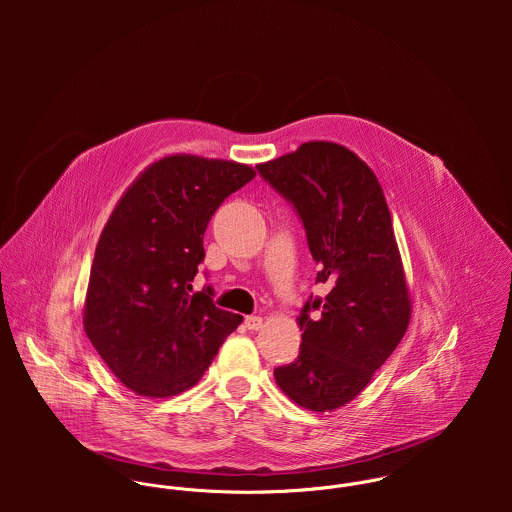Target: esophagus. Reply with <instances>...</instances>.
Returning a JSON list of instances; mask_svg holds the SVG:
<instances>
[{"label":"esophagus","mask_w":512,"mask_h":512,"mask_svg":"<svg viewBox=\"0 0 512 512\" xmlns=\"http://www.w3.org/2000/svg\"><path fill=\"white\" fill-rule=\"evenodd\" d=\"M262 323H264V319L258 317V315H246L244 317V327L250 329V331H258L262 327Z\"/></svg>","instance_id":"34e87169"}]
</instances>
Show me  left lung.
<instances>
[{"instance_id": "8db88e82", "label": "left lung", "mask_w": 512, "mask_h": 512, "mask_svg": "<svg viewBox=\"0 0 512 512\" xmlns=\"http://www.w3.org/2000/svg\"><path fill=\"white\" fill-rule=\"evenodd\" d=\"M303 220L327 295L297 317L299 357L274 370L297 406L333 412L363 390L402 341L412 299L382 187L365 161L333 142H305L256 165Z\"/></svg>"}]
</instances>
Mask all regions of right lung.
Wrapping results in <instances>:
<instances>
[{
	"label": "right lung",
	"instance_id": "add662e5",
	"mask_svg": "<svg viewBox=\"0 0 512 512\" xmlns=\"http://www.w3.org/2000/svg\"><path fill=\"white\" fill-rule=\"evenodd\" d=\"M256 177L246 163L175 153L147 165L106 222L84 297L86 337L116 378L149 398L195 386L242 315L193 292L220 203Z\"/></svg>",
	"mask_w": 512,
	"mask_h": 512
}]
</instances>
